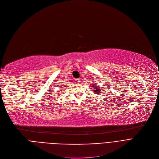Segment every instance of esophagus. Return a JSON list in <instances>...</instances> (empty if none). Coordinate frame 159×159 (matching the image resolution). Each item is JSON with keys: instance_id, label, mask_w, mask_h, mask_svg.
I'll list each match as a JSON object with an SVG mask.
<instances>
[{"instance_id": "obj_1", "label": "esophagus", "mask_w": 159, "mask_h": 159, "mask_svg": "<svg viewBox=\"0 0 159 159\" xmlns=\"http://www.w3.org/2000/svg\"><path fill=\"white\" fill-rule=\"evenodd\" d=\"M75 80H76L77 83H80V79H75Z\"/></svg>"}]
</instances>
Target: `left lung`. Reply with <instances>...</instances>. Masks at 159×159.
<instances>
[{
  "instance_id": "8db88e82",
  "label": "left lung",
  "mask_w": 159,
  "mask_h": 159,
  "mask_svg": "<svg viewBox=\"0 0 159 159\" xmlns=\"http://www.w3.org/2000/svg\"><path fill=\"white\" fill-rule=\"evenodd\" d=\"M93 91H93V92H95V93H97V94H99L100 93H101V90L100 89H98V88H97V86L96 85H95V87H94V90Z\"/></svg>"
}]
</instances>
